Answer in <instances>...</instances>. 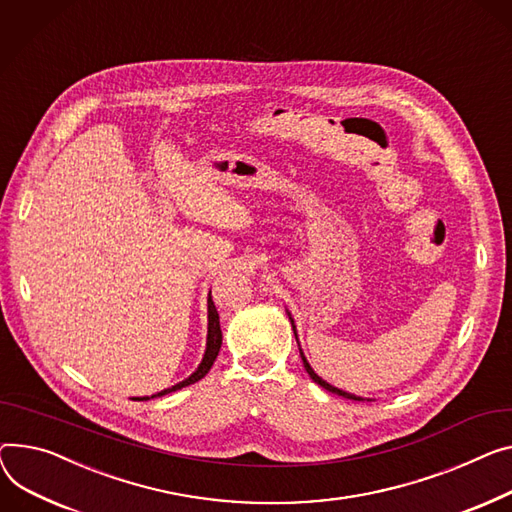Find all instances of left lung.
Wrapping results in <instances>:
<instances>
[{"instance_id":"obj_1","label":"left lung","mask_w":512,"mask_h":512,"mask_svg":"<svg viewBox=\"0 0 512 512\" xmlns=\"http://www.w3.org/2000/svg\"><path fill=\"white\" fill-rule=\"evenodd\" d=\"M288 313V311H286ZM288 319H290V323H292V331H294V337H296V342H298V333H296V325H294V319H292V315L288 313ZM298 350H300V358H302V364H304V368H306V372H309V377L317 383V385H321L325 391H329V393H335V395H339V397H346V399H354V401H364L362 397H358V395H354V393H348V391H342V389H337V387H333V385H329L327 381H323L319 374L311 368V364H309V360H306V356H304V352H302V348H300V342H298Z\"/></svg>"}]
</instances>
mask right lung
I'll return each mask as SVG.
<instances>
[{
    "instance_id": "obj_1",
    "label": "right lung",
    "mask_w": 512,
    "mask_h": 512,
    "mask_svg": "<svg viewBox=\"0 0 512 512\" xmlns=\"http://www.w3.org/2000/svg\"><path fill=\"white\" fill-rule=\"evenodd\" d=\"M220 348H222L220 317H218V311H216V306H214L212 296L208 294V342H206V354H203V358H201V362H199L197 370L191 374V377H187L185 381H181V383H177V385H173V387H168V389H164V391H160V393H154V395H150V397H133V399H138V401H148V399L162 397V395H166V393H173V391H179V389H183V387H187V385L197 383L199 379L206 377L208 370L214 366V362H216V358H218Z\"/></svg>"
}]
</instances>
